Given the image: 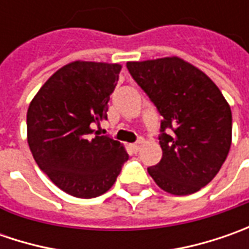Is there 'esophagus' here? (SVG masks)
<instances>
[{
	"label": "esophagus",
	"mask_w": 249,
	"mask_h": 249,
	"mask_svg": "<svg viewBox=\"0 0 249 249\" xmlns=\"http://www.w3.org/2000/svg\"><path fill=\"white\" fill-rule=\"evenodd\" d=\"M141 144H142V141H141V140H139L136 144H130L129 147H130V149H133L134 152H137V151L140 149V147H141Z\"/></svg>",
	"instance_id": "34e87169"
}]
</instances>
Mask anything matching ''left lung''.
Returning a JSON list of instances; mask_svg holds the SVG:
<instances>
[{
	"mask_svg": "<svg viewBox=\"0 0 249 249\" xmlns=\"http://www.w3.org/2000/svg\"><path fill=\"white\" fill-rule=\"evenodd\" d=\"M160 116L162 159L148 167L163 191L188 196L217 175L231 145V109L205 73L178 56L127 62ZM170 128L173 133L167 135Z\"/></svg>",
	"mask_w": 249,
	"mask_h": 249,
	"instance_id": "obj_1",
	"label": "left lung"
}]
</instances>
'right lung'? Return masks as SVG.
<instances>
[{"instance_id":"obj_1","label":"right lung","mask_w":249,"mask_h":249,"mask_svg":"<svg viewBox=\"0 0 249 249\" xmlns=\"http://www.w3.org/2000/svg\"><path fill=\"white\" fill-rule=\"evenodd\" d=\"M122 65L74 61L58 69L27 109V142L55 186L77 198L107 193L129 159L119 141L92 129L107 119Z\"/></svg>"}]
</instances>
